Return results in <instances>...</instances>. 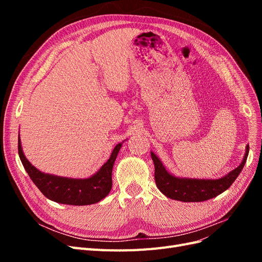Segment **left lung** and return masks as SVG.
Instances as JSON below:
<instances>
[{
  "label": "left lung",
  "mask_w": 262,
  "mask_h": 262,
  "mask_svg": "<svg viewBox=\"0 0 262 262\" xmlns=\"http://www.w3.org/2000/svg\"><path fill=\"white\" fill-rule=\"evenodd\" d=\"M248 152L249 146H247L244 160L238 167L227 173L225 177L216 180L173 177L165 169L157 156L154 153H150L155 167L154 177L156 186L161 190V192L173 200L182 202H201L212 199L232 186L235 179L238 177L246 161H247Z\"/></svg>",
  "instance_id": "obj_1"
}]
</instances>
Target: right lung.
<instances>
[{
	"label": "right lung",
	"mask_w": 262,
	"mask_h": 262,
	"mask_svg": "<svg viewBox=\"0 0 262 262\" xmlns=\"http://www.w3.org/2000/svg\"><path fill=\"white\" fill-rule=\"evenodd\" d=\"M121 143L116 145L112 156L94 176L87 179H70L39 171L23 153L18 139V154L30 179L48 199L63 204L87 205L99 202L110 192L113 187V167Z\"/></svg>",
	"instance_id": "1"
}]
</instances>
